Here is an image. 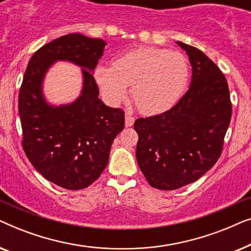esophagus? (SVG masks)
Returning <instances> with one entry per match:
<instances>
[{"label": "esophagus", "instance_id": "1", "mask_svg": "<svg viewBox=\"0 0 251 251\" xmlns=\"http://www.w3.org/2000/svg\"><path fill=\"white\" fill-rule=\"evenodd\" d=\"M133 122H135V118H133L131 114H129V113H126V128L131 126L133 125Z\"/></svg>", "mask_w": 251, "mask_h": 251}]
</instances>
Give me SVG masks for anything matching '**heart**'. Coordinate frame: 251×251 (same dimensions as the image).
I'll return each mask as SVG.
<instances>
[{
    "instance_id": "obj_1",
    "label": "heart",
    "mask_w": 251,
    "mask_h": 251,
    "mask_svg": "<svg viewBox=\"0 0 251 251\" xmlns=\"http://www.w3.org/2000/svg\"><path fill=\"white\" fill-rule=\"evenodd\" d=\"M95 80L101 94L113 105L126 98L131 85L132 100L145 114L173 107L186 90L190 64L179 52L153 47L137 48L95 70Z\"/></svg>"
}]
</instances>
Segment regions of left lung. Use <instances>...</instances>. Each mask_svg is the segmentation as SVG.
Instances as JSON below:
<instances>
[{"label": "left lung", "instance_id": "left-lung-1", "mask_svg": "<svg viewBox=\"0 0 251 251\" xmlns=\"http://www.w3.org/2000/svg\"><path fill=\"white\" fill-rule=\"evenodd\" d=\"M192 65L191 87L169 111L135 121L136 157L152 187L177 190L210 170L221 156L232 115L227 81L201 50L177 41Z\"/></svg>", "mask_w": 251, "mask_h": 251}]
</instances>
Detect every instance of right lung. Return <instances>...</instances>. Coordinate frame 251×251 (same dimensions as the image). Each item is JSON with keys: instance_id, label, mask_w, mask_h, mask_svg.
<instances>
[{"instance_id": "right-lung-1", "label": "right lung", "mask_w": 251, "mask_h": 251, "mask_svg": "<svg viewBox=\"0 0 251 251\" xmlns=\"http://www.w3.org/2000/svg\"><path fill=\"white\" fill-rule=\"evenodd\" d=\"M105 41L72 33L40 48L29 59L19 90L23 149L33 167L66 190L91 185L107 166L113 140L125 128V112L98 98L95 67ZM58 60L82 67L84 88L68 105L47 104L42 92L46 72Z\"/></svg>"}]
</instances>
